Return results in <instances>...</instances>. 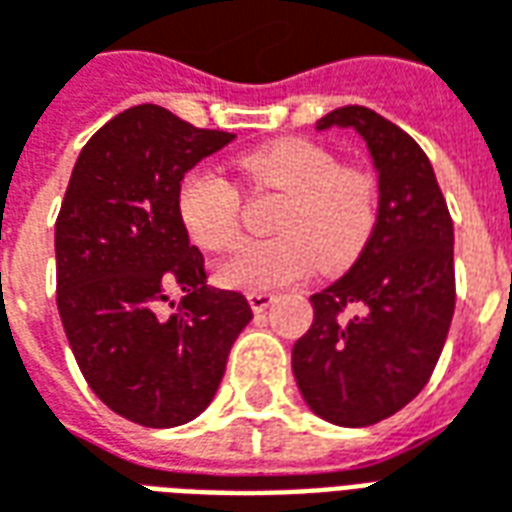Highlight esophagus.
<instances>
[{
	"instance_id": "1",
	"label": "esophagus",
	"mask_w": 512,
	"mask_h": 512,
	"mask_svg": "<svg viewBox=\"0 0 512 512\" xmlns=\"http://www.w3.org/2000/svg\"><path fill=\"white\" fill-rule=\"evenodd\" d=\"M246 299H249V307H252V312H266L268 307H271V301H274V293L255 290V293H249Z\"/></svg>"
}]
</instances>
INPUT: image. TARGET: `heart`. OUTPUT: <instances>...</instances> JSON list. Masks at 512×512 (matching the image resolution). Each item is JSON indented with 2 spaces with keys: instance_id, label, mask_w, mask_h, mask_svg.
Listing matches in <instances>:
<instances>
[{
  "instance_id": "1",
  "label": "heart",
  "mask_w": 512,
  "mask_h": 512,
  "mask_svg": "<svg viewBox=\"0 0 512 512\" xmlns=\"http://www.w3.org/2000/svg\"><path fill=\"white\" fill-rule=\"evenodd\" d=\"M257 189L285 194L274 216L279 235L249 241L219 266L224 288L268 290L301 279L318 260L323 271L351 266L376 230L378 191L370 172L343 167L329 147L282 139L241 158ZM178 213L191 241L224 252L241 235V194L213 167L191 169L178 189Z\"/></svg>"
}]
</instances>
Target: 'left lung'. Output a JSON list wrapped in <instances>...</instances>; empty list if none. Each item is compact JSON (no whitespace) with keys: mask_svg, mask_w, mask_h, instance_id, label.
Masks as SVG:
<instances>
[{"mask_svg":"<svg viewBox=\"0 0 512 512\" xmlns=\"http://www.w3.org/2000/svg\"><path fill=\"white\" fill-rule=\"evenodd\" d=\"M354 128L378 172V219L348 274L310 296L312 326L293 345V376L326 422L365 428L428 384L455 312L452 219L433 167L411 136L367 106L318 128Z\"/></svg>","mask_w":512,"mask_h":512,"instance_id":"left-lung-1","label":"left lung"}]
</instances>
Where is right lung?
I'll use <instances>...</instances> for the list:
<instances>
[{
  "label": "right lung",
  "mask_w": 512,
  "mask_h": 512,
  "mask_svg": "<svg viewBox=\"0 0 512 512\" xmlns=\"http://www.w3.org/2000/svg\"><path fill=\"white\" fill-rule=\"evenodd\" d=\"M233 139L164 106H131L82 147L54 224L57 310L79 370L145 428L202 414L252 321L241 293L205 285L178 213L183 175ZM169 289L181 290L178 305Z\"/></svg>",
  "instance_id": "right-lung-1"
}]
</instances>
